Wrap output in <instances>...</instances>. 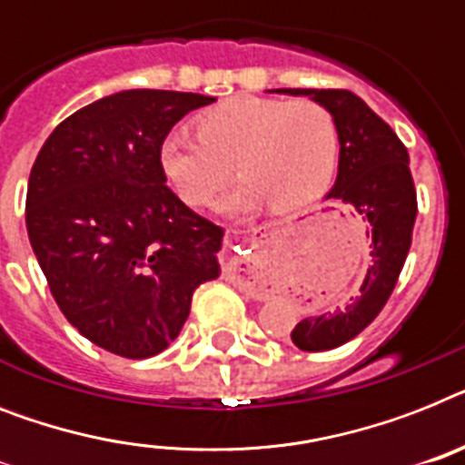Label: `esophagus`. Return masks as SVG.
<instances>
[{"instance_id": "1", "label": "esophagus", "mask_w": 465, "mask_h": 465, "mask_svg": "<svg viewBox=\"0 0 465 465\" xmlns=\"http://www.w3.org/2000/svg\"><path fill=\"white\" fill-rule=\"evenodd\" d=\"M229 279H232V282H233V284H236V286H239V289H241V292H248V293H251V286H245V284H243V282H241V279H239V282H236V277H229Z\"/></svg>"}]
</instances>
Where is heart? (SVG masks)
<instances>
[{
  "label": "heart",
  "instance_id": "obj_1",
  "mask_svg": "<svg viewBox=\"0 0 465 465\" xmlns=\"http://www.w3.org/2000/svg\"><path fill=\"white\" fill-rule=\"evenodd\" d=\"M337 154V124L318 102L236 95L203 112L195 135H167L160 169L188 207L207 205L236 164L245 186L222 210L245 213L265 200L274 210H293L327 191Z\"/></svg>",
  "mask_w": 465,
  "mask_h": 465
}]
</instances>
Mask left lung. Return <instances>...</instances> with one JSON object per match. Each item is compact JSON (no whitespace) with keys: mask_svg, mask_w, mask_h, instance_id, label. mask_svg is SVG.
Listing matches in <instances>:
<instances>
[{"mask_svg":"<svg viewBox=\"0 0 465 465\" xmlns=\"http://www.w3.org/2000/svg\"><path fill=\"white\" fill-rule=\"evenodd\" d=\"M274 93L308 95L334 116L341 147L337 183L327 198L353 205L370 239V265L358 292L334 311L301 320L292 331L301 351H330L358 337L380 315L401 274L418 214L409 150L390 124L351 90L277 88Z\"/></svg>","mask_w":465,"mask_h":465,"instance_id":"8db88e82","label":"left lung"}]
</instances>
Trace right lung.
Here are the masks:
<instances>
[{
  "label": "right lung",
  "instance_id": "right-lung-1",
  "mask_svg": "<svg viewBox=\"0 0 465 465\" xmlns=\"http://www.w3.org/2000/svg\"><path fill=\"white\" fill-rule=\"evenodd\" d=\"M214 97L122 90L52 131L30 169L25 226L64 318L100 349L150 358L179 337L193 292L220 277L224 229L167 186L160 145Z\"/></svg>",
  "mask_w": 465,
  "mask_h": 465
}]
</instances>
